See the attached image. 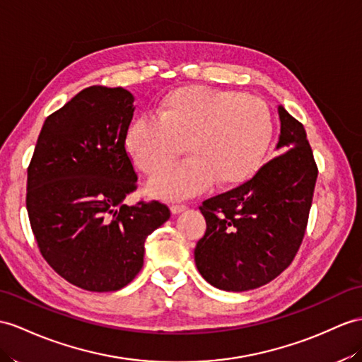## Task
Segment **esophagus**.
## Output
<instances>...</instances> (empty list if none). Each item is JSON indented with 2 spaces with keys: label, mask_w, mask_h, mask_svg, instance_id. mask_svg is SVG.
I'll use <instances>...</instances> for the list:
<instances>
[{
  "label": "esophagus",
  "mask_w": 362,
  "mask_h": 362,
  "mask_svg": "<svg viewBox=\"0 0 362 362\" xmlns=\"http://www.w3.org/2000/svg\"><path fill=\"white\" fill-rule=\"evenodd\" d=\"M186 210H187V207L182 206V204H175V206L170 207V211H172L173 215H180V214H182V211H186Z\"/></svg>",
  "instance_id": "esophagus-1"
}]
</instances>
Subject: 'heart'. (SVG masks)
I'll use <instances>...</instances> for the list:
<instances>
[{"label": "heart", "mask_w": 362, "mask_h": 362, "mask_svg": "<svg viewBox=\"0 0 362 362\" xmlns=\"http://www.w3.org/2000/svg\"><path fill=\"white\" fill-rule=\"evenodd\" d=\"M156 119L138 118L126 130L130 160L155 175L184 151L189 160L148 182L164 199L198 195L211 182L236 187L258 169L272 141V113L258 96L207 86L178 87L156 105Z\"/></svg>", "instance_id": "b5f03b06"}]
</instances>
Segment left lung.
<instances>
[{
    "mask_svg": "<svg viewBox=\"0 0 362 362\" xmlns=\"http://www.w3.org/2000/svg\"><path fill=\"white\" fill-rule=\"evenodd\" d=\"M276 158L240 187L202 202L206 233L195 262L209 284L226 292L261 287L286 270L301 245L318 167L304 126L278 105Z\"/></svg>",
    "mask_w": 362,
    "mask_h": 362,
    "instance_id": "1",
    "label": "left lung"
}]
</instances>
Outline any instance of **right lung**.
Returning <instances> with one entry per match:
<instances>
[{
  "label": "right lung",
  "mask_w": 362,
  "mask_h": 362,
  "mask_svg": "<svg viewBox=\"0 0 362 362\" xmlns=\"http://www.w3.org/2000/svg\"><path fill=\"white\" fill-rule=\"evenodd\" d=\"M135 96L90 86L46 118L28 169L25 206L41 255L59 276L115 292L144 262L146 238L170 218L158 201L126 206L138 176L124 147Z\"/></svg>",
  "instance_id": "1"
}]
</instances>
